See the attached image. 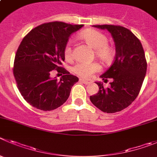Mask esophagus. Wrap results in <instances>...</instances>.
Listing matches in <instances>:
<instances>
[{"mask_svg":"<svg viewBox=\"0 0 157 157\" xmlns=\"http://www.w3.org/2000/svg\"><path fill=\"white\" fill-rule=\"evenodd\" d=\"M79 81H80V82H83V83H84V84H86V85H89V84H90V82L87 81V80L82 79V78H81V79H79Z\"/></svg>","mask_w":157,"mask_h":157,"instance_id":"obj_1","label":"esophagus"}]
</instances>
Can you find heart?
<instances>
[{
    "instance_id": "heart-1",
    "label": "heart",
    "mask_w": 157,
    "mask_h": 157,
    "mask_svg": "<svg viewBox=\"0 0 157 157\" xmlns=\"http://www.w3.org/2000/svg\"><path fill=\"white\" fill-rule=\"evenodd\" d=\"M80 36L87 44L95 49L96 56L102 61L107 62L111 60L113 56V50L111 46L107 44L108 40L106 36L94 29L83 31ZM64 54L67 60H71L73 58V50L71 43L66 45ZM100 70L101 66L97 62H78L72 67V71L75 74L84 78H90L95 73Z\"/></svg>"
}]
</instances>
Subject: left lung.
Wrapping results in <instances>:
<instances>
[{
    "mask_svg": "<svg viewBox=\"0 0 157 157\" xmlns=\"http://www.w3.org/2000/svg\"><path fill=\"white\" fill-rule=\"evenodd\" d=\"M107 29L113 36L116 55L113 64L100 77L113 78L110 88L96 82L99 92L90 96V101L105 113H116L125 109L136 99L146 76L147 62L140 40L128 29L121 25H96Z\"/></svg>",
    "mask_w": 157,
    "mask_h": 157,
    "instance_id": "obj_1",
    "label": "left lung"
}]
</instances>
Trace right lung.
Instances as JSON below:
<instances>
[{"mask_svg":"<svg viewBox=\"0 0 157 157\" xmlns=\"http://www.w3.org/2000/svg\"><path fill=\"white\" fill-rule=\"evenodd\" d=\"M82 26L62 21L46 22L33 29L21 40L13 74L20 93L31 106L49 111L67 100L78 78L61 67L64 50L70 36ZM53 70L63 74L60 81L50 78Z\"/></svg>","mask_w":157,"mask_h":157,"instance_id":"right-lung-1","label":"right lung"}]
</instances>
